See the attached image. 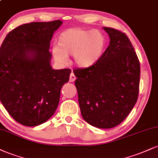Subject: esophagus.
I'll return each instance as SVG.
<instances>
[{
	"label": "esophagus",
	"instance_id": "34e87169",
	"mask_svg": "<svg viewBox=\"0 0 158 158\" xmlns=\"http://www.w3.org/2000/svg\"><path fill=\"white\" fill-rule=\"evenodd\" d=\"M75 79H76L75 75H74L73 73H71V75H70V81H71L72 82V81H75Z\"/></svg>",
	"mask_w": 158,
	"mask_h": 158
}]
</instances>
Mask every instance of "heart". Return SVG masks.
<instances>
[{
    "label": "heart",
    "mask_w": 158,
    "mask_h": 158,
    "mask_svg": "<svg viewBox=\"0 0 158 158\" xmlns=\"http://www.w3.org/2000/svg\"><path fill=\"white\" fill-rule=\"evenodd\" d=\"M56 44L52 54L58 63L67 64L68 56H73L78 67L88 68L97 63L103 56L106 38L97 30L68 28L58 36Z\"/></svg>",
    "instance_id": "1"
}]
</instances>
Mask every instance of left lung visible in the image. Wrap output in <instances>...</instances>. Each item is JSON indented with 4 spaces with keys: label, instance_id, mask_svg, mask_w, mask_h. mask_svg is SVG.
<instances>
[{
    "label": "left lung",
    "instance_id": "1",
    "mask_svg": "<svg viewBox=\"0 0 158 158\" xmlns=\"http://www.w3.org/2000/svg\"><path fill=\"white\" fill-rule=\"evenodd\" d=\"M110 44L96 64L74 70L81 113L95 127L110 129L126 118L138 96L140 63L125 34L103 27Z\"/></svg>",
    "mask_w": 158,
    "mask_h": 158
}]
</instances>
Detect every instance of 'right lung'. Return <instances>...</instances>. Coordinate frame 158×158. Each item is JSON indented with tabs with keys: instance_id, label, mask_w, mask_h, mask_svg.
Here are the masks:
<instances>
[{
	"instance_id": "right-lung-1",
	"label": "right lung",
	"mask_w": 158,
	"mask_h": 158,
	"mask_svg": "<svg viewBox=\"0 0 158 158\" xmlns=\"http://www.w3.org/2000/svg\"><path fill=\"white\" fill-rule=\"evenodd\" d=\"M62 20L33 22L11 31L0 48V100L9 115L35 127L54 115L71 71L51 67L50 41Z\"/></svg>"
}]
</instances>
